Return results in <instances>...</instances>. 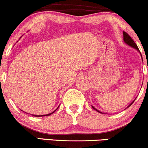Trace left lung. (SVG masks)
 Masks as SVG:
<instances>
[{"mask_svg":"<svg viewBox=\"0 0 148 148\" xmlns=\"http://www.w3.org/2000/svg\"><path fill=\"white\" fill-rule=\"evenodd\" d=\"M123 41H124V42L126 43L127 45H128V46H130V47H132V48H134V49H136L137 51L138 52V53H140V56H141V58H142V60H143V57H142V55H141V53H140V52L139 51V49H138V46H137V45L136 44V43L134 42V40L132 39L131 38V36H130L129 34H127V33H126L125 32H123ZM136 98L134 99V101H132L131 102V103L129 105L127 106V108H128V107H130V106H131L132 105V103L134 102V100H136ZM92 107H93V109H95V111H97V112H99V113H100V114H103V113H102V112H100V111L99 110H98V109H95L94 107H93V106H91Z\"/></svg>","mask_w":148,"mask_h":148,"instance_id":"8db88e82","label":"left lung"}]
</instances>
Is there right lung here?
<instances>
[{
    "label": "right lung",
    "instance_id": "add662e5",
    "mask_svg": "<svg viewBox=\"0 0 148 148\" xmlns=\"http://www.w3.org/2000/svg\"><path fill=\"white\" fill-rule=\"evenodd\" d=\"M59 107H60V106H59ZM59 107H57V108L56 109H55V110L54 111V112H53L52 113H50V114H45V115H35V114H32V115L33 116H35V117H41V116H50V115H51L52 114H53V113L55 112H56L57 109L59 108ZM25 113H26V112H25ZM26 114H27V113H26Z\"/></svg>",
    "mask_w": 148,
    "mask_h": 148
}]
</instances>
